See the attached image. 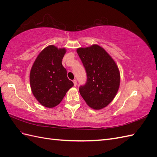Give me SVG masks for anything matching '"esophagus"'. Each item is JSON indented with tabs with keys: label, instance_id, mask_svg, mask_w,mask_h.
Listing matches in <instances>:
<instances>
[{
	"label": "esophagus",
	"instance_id": "1",
	"mask_svg": "<svg viewBox=\"0 0 157 157\" xmlns=\"http://www.w3.org/2000/svg\"><path fill=\"white\" fill-rule=\"evenodd\" d=\"M73 84H74V86H77V80H76V79H74V80L73 81Z\"/></svg>",
	"mask_w": 157,
	"mask_h": 157
}]
</instances>
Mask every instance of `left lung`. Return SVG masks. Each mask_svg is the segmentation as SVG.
I'll use <instances>...</instances> for the list:
<instances>
[{
    "label": "left lung",
    "instance_id": "left-lung-1",
    "mask_svg": "<svg viewBox=\"0 0 157 157\" xmlns=\"http://www.w3.org/2000/svg\"><path fill=\"white\" fill-rule=\"evenodd\" d=\"M87 73L86 84L79 93L90 107L100 110L108 106L117 93L120 72L114 60L98 44L77 48Z\"/></svg>",
    "mask_w": 157,
    "mask_h": 157
}]
</instances>
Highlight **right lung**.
<instances>
[{
  "label": "right lung",
  "instance_id": "right-lung-1",
  "mask_svg": "<svg viewBox=\"0 0 157 157\" xmlns=\"http://www.w3.org/2000/svg\"><path fill=\"white\" fill-rule=\"evenodd\" d=\"M66 51L65 48L46 46L39 53L31 68L29 82L32 94L45 107L57 106L73 86L62 65Z\"/></svg>",
  "mask_w": 157,
  "mask_h": 157
}]
</instances>
